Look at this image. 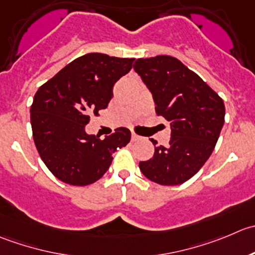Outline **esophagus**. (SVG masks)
<instances>
[{
    "label": "esophagus",
    "instance_id": "obj_1",
    "mask_svg": "<svg viewBox=\"0 0 255 255\" xmlns=\"http://www.w3.org/2000/svg\"><path fill=\"white\" fill-rule=\"evenodd\" d=\"M131 140H132V141L140 140V136H138L137 133H135V132H131Z\"/></svg>",
    "mask_w": 255,
    "mask_h": 255
}]
</instances>
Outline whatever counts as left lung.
<instances>
[{
    "label": "left lung",
    "mask_w": 255,
    "mask_h": 255,
    "mask_svg": "<svg viewBox=\"0 0 255 255\" xmlns=\"http://www.w3.org/2000/svg\"><path fill=\"white\" fill-rule=\"evenodd\" d=\"M133 69L152 94L156 114L171 125L168 145L156 146L152 157L138 163L141 172L158 185H181L200 171L214 150L224 124L223 100L170 55L140 58ZM152 143L157 141L152 138Z\"/></svg>",
    "instance_id": "left-lung-1"
}]
</instances>
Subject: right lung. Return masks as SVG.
Returning a JSON list of instances; mask_svg holds the SVG:
<instances>
[{
	"instance_id": "right-lung-1",
	"label": "right lung",
	"mask_w": 255,
	"mask_h": 255,
	"mask_svg": "<svg viewBox=\"0 0 255 255\" xmlns=\"http://www.w3.org/2000/svg\"><path fill=\"white\" fill-rule=\"evenodd\" d=\"M133 58L88 53L65 65L37 90L31 107L33 140L48 170L63 182L87 186L103 177L113 153L130 142L131 132L118 128L100 140L85 132L113 98L114 84L132 68Z\"/></svg>"
}]
</instances>
